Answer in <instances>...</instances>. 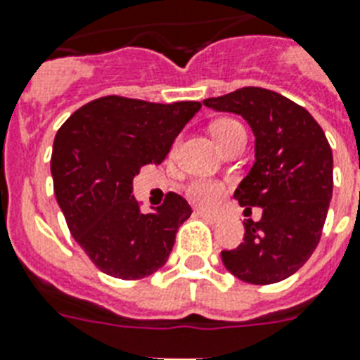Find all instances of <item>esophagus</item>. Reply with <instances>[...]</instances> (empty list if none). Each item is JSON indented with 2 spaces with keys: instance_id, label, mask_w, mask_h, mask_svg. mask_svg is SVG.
Listing matches in <instances>:
<instances>
[{
  "instance_id": "esophagus-1",
  "label": "esophagus",
  "mask_w": 360,
  "mask_h": 360,
  "mask_svg": "<svg viewBox=\"0 0 360 360\" xmlns=\"http://www.w3.org/2000/svg\"><path fill=\"white\" fill-rule=\"evenodd\" d=\"M198 214H200L201 218H205L207 221H210V224H218V221L221 220L220 216L214 214V212H209V210H198Z\"/></svg>"
}]
</instances>
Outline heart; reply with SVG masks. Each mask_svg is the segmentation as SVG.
I'll return each mask as SVG.
<instances>
[{"label": "heart", "mask_w": 360, "mask_h": 360, "mask_svg": "<svg viewBox=\"0 0 360 360\" xmlns=\"http://www.w3.org/2000/svg\"><path fill=\"white\" fill-rule=\"evenodd\" d=\"M238 131H244V127H242L238 122L229 118L218 120V122L212 125V134H214L218 146H220L227 136H231L233 133H238ZM186 195H188L194 203L210 207L214 205V203H218L221 195H224V185L218 183V181L195 179L186 186Z\"/></svg>", "instance_id": "1"}]
</instances>
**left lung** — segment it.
I'll return each instance as SVG.
<instances>
[{
    "mask_svg": "<svg viewBox=\"0 0 360 360\" xmlns=\"http://www.w3.org/2000/svg\"><path fill=\"white\" fill-rule=\"evenodd\" d=\"M203 105L240 114L255 134V162L235 200L244 212L261 207L262 218L244 221V242L221 251V261L251 285L283 281L309 261L322 236L333 195L326 133L302 105L261 86H244Z\"/></svg>",
    "mask_w": 360,
    "mask_h": 360,
    "instance_id": "obj_1",
    "label": "left lung"
}]
</instances>
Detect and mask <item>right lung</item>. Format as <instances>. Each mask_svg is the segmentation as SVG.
I'll return each instance as SVG.
<instances>
[{"label":"right lung","instance_id":"right-lung-1","mask_svg":"<svg viewBox=\"0 0 360 360\" xmlns=\"http://www.w3.org/2000/svg\"><path fill=\"white\" fill-rule=\"evenodd\" d=\"M200 109V101L162 105L105 96L75 110L55 134V198L75 242L107 276L142 279L168 261L192 209L170 192L155 212L142 214L131 195L133 177L166 159Z\"/></svg>","mask_w":360,"mask_h":360}]
</instances>
